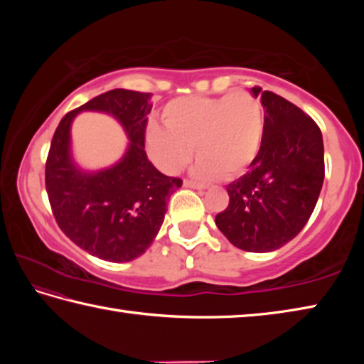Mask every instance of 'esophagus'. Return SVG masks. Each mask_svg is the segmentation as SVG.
Instances as JSON below:
<instances>
[{"label":"esophagus","instance_id":"esophagus-1","mask_svg":"<svg viewBox=\"0 0 364 364\" xmlns=\"http://www.w3.org/2000/svg\"><path fill=\"white\" fill-rule=\"evenodd\" d=\"M184 186H186V188H193V189H197V191H204V189H205L204 184H199V183L189 181V180H184Z\"/></svg>","mask_w":364,"mask_h":364}]
</instances>
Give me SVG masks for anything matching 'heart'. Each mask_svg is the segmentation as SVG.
<instances>
[{
	"label": "heart",
	"mask_w": 364,
	"mask_h": 364,
	"mask_svg": "<svg viewBox=\"0 0 364 364\" xmlns=\"http://www.w3.org/2000/svg\"><path fill=\"white\" fill-rule=\"evenodd\" d=\"M164 128L151 125L146 144L157 167L176 175L193 159L200 180H225L245 173L262 147L264 117L249 91L223 96H183L165 104Z\"/></svg>",
	"instance_id": "heart-1"
}]
</instances>
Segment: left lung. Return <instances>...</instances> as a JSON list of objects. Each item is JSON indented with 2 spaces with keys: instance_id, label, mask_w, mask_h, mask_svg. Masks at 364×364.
<instances>
[{
  "instance_id": "1",
  "label": "left lung",
  "mask_w": 364,
  "mask_h": 364,
  "mask_svg": "<svg viewBox=\"0 0 364 364\" xmlns=\"http://www.w3.org/2000/svg\"><path fill=\"white\" fill-rule=\"evenodd\" d=\"M264 110L262 147L249 171L228 184L230 205L215 217L234 247L273 252L297 236L311 217L324 181L323 134L284 97L250 88Z\"/></svg>"
}]
</instances>
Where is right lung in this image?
<instances>
[{
	"label": "right lung",
	"mask_w": 364,
	"mask_h": 364,
	"mask_svg": "<svg viewBox=\"0 0 364 364\" xmlns=\"http://www.w3.org/2000/svg\"><path fill=\"white\" fill-rule=\"evenodd\" d=\"M149 101L151 93L122 88L96 96L60 120L49 147L46 191L54 218L72 242L101 260L143 255L164 223L170 196L183 184L146 156ZM85 109L114 116L129 138L126 154L107 169L83 171L71 156V122Z\"/></svg>",
	"instance_id": "right-lung-1"
}]
</instances>
